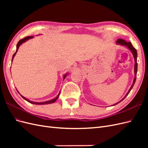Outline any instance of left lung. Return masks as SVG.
I'll list each match as a JSON object with an SVG mask.
<instances>
[{
	"instance_id": "obj_1",
	"label": "left lung",
	"mask_w": 148,
	"mask_h": 148,
	"mask_svg": "<svg viewBox=\"0 0 148 148\" xmlns=\"http://www.w3.org/2000/svg\"><path fill=\"white\" fill-rule=\"evenodd\" d=\"M117 43L118 44H120V45H122V46H125L128 47V48L130 49V51H132V53H133V57H134V59H135V78H134L133 83V84H132V85L131 88H130L129 91H128V92L127 93L126 96H125L124 97L123 99H122V100H121V101H120V102H121L122 101H123L125 97H126V96L128 95V94L130 93V92L131 89H132V88H133V85H134V84H135V81H136V73H137V69H138V64H137V51H136V49L132 46V44L131 42H127V41H125V40H123V39H118L117 41ZM120 102H117V103H116V104H114V105H116V104H119V103Z\"/></svg>"
}]
</instances>
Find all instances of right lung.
Wrapping results in <instances>:
<instances>
[{"instance_id":"right-lung-1","label":"right lung","mask_w":148,"mask_h":148,"mask_svg":"<svg viewBox=\"0 0 148 148\" xmlns=\"http://www.w3.org/2000/svg\"><path fill=\"white\" fill-rule=\"evenodd\" d=\"M33 38V36H27V37H25V38H23V39H21V40H20V41H18V42L17 43V44H16V52L13 53V57H12V60H13V57H15V54H16V52L18 51V48H19V47H20V46L21 45V44L23 43V42H25L26 41H27V40H28L29 39H31V38ZM66 75H64V78H65V77H66ZM60 94V93H59ZM59 95H58V96L56 97V98H54V99H52V100H51V101H46V102H33V101H29V100H28V99H26V98H25V97H23V96H21H21L23 98V99H25L26 101H27L28 102H30V103H31V104H38V105H43V104H51V103H53V102H54L57 99V98L59 97Z\"/></svg>"}]
</instances>
